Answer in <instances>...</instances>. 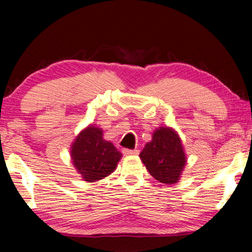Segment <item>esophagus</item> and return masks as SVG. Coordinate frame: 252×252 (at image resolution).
<instances>
[{
	"mask_svg": "<svg viewBox=\"0 0 252 252\" xmlns=\"http://www.w3.org/2000/svg\"><path fill=\"white\" fill-rule=\"evenodd\" d=\"M123 154L125 155V156H135V155H139V150L134 149V150H130V149H123Z\"/></svg>",
	"mask_w": 252,
	"mask_h": 252,
	"instance_id": "1",
	"label": "esophagus"
}]
</instances>
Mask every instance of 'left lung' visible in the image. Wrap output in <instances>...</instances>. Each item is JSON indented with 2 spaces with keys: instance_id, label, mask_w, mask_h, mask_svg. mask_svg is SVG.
I'll list each match as a JSON object with an SVG mask.
<instances>
[{
  "instance_id": "1",
  "label": "left lung",
  "mask_w": 252,
  "mask_h": 252,
  "mask_svg": "<svg viewBox=\"0 0 252 252\" xmlns=\"http://www.w3.org/2000/svg\"><path fill=\"white\" fill-rule=\"evenodd\" d=\"M140 158L156 180L167 185L179 181L187 161L180 137L170 127L155 130L153 140L141 151Z\"/></svg>"
}]
</instances>
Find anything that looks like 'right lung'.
<instances>
[{
  "label": "right lung",
  "mask_w": 252,
  "mask_h": 252,
  "mask_svg": "<svg viewBox=\"0 0 252 252\" xmlns=\"http://www.w3.org/2000/svg\"><path fill=\"white\" fill-rule=\"evenodd\" d=\"M71 158L82 179L95 182L116 170L122 153L110 141L103 139V130L99 127L91 125L75 137L71 146Z\"/></svg>",
  "instance_id": "add662e5"
}]
</instances>
